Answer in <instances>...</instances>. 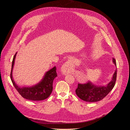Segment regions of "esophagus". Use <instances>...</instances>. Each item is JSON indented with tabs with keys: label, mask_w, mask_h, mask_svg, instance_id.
<instances>
[{
	"label": "esophagus",
	"mask_w": 130,
	"mask_h": 130,
	"mask_svg": "<svg viewBox=\"0 0 130 130\" xmlns=\"http://www.w3.org/2000/svg\"><path fill=\"white\" fill-rule=\"evenodd\" d=\"M72 63V59H69L62 66V71L64 73H66L68 71H69V70L71 69V65Z\"/></svg>",
	"instance_id": "34e87169"
}]
</instances>
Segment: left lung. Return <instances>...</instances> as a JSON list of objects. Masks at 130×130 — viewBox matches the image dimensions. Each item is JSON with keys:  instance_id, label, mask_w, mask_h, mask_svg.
Masks as SVG:
<instances>
[{"instance_id": "8db88e82", "label": "left lung", "mask_w": 130, "mask_h": 130, "mask_svg": "<svg viewBox=\"0 0 130 130\" xmlns=\"http://www.w3.org/2000/svg\"><path fill=\"white\" fill-rule=\"evenodd\" d=\"M114 64L117 66L116 60L113 58ZM117 76V70H116L110 83L105 86H97L93 84L90 81L85 84H78L75 93L81 100L88 102H98L103 99L113 89Z\"/></svg>"}]
</instances>
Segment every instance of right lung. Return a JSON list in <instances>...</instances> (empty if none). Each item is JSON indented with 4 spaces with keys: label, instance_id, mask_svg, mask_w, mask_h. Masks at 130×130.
<instances>
[{
    "label": "right lung",
    "instance_id": "right-lung-1",
    "mask_svg": "<svg viewBox=\"0 0 130 130\" xmlns=\"http://www.w3.org/2000/svg\"><path fill=\"white\" fill-rule=\"evenodd\" d=\"M16 54L17 53L12 59L10 73V78L16 90L23 98L31 101H42L48 98L53 91V80L57 76L56 66H54L53 69L47 72L43 78L38 84L30 87H20L15 83L12 76V72Z\"/></svg>",
    "mask_w": 130,
    "mask_h": 130
}]
</instances>
